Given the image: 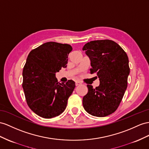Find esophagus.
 <instances>
[{
	"mask_svg": "<svg viewBox=\"0 0 149 149\" xmlns=\"http://www.w3.org/2000/svg\"><path fill=\"white\" fill-rule=\"evenodd\" d=\"M81 83L80 82H79V81H76L75 82V86H79V85H81Z\"/></svg>",
	"mask_w": 149,
	"mask_h": 149,
	"instance_id": "34e87169",
	"label": "esophagus"
}]
</instances>
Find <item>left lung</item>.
I'll use <instances>...</instances> for the list:
<instances>
[{"mask_svg":"<svg viewBox=\"0 0 149 149\" xmlns=\"http://www.w3.org/2000/svg\"><path fill=\"white\" fill-rule=\"evenodd\" d=\"M91 60V74L96 73L100 86L87 85L88 93L84 96V108L91 115L108 116L116 111L123 99L130 74L127 53L112 40H95L82 48Z\"/></svg>","mask_w":149,"mask_h":149,"instance_id":"obj_1","label":"left lung"}]
</instances>
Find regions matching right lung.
<instances>
[{
	"instance_id": "1",
	"label": "right lung",
	"mask_w": 149,
	"mask_h": 149,
	"mask_svg": "<svg viewBox=\"0 0 149 149\" xmlns=\"http://www.w3.org/2000/svg\"><path fill=\"white\" fill-rule=\"evenodd\" d=\"M72 50L70 45L51 41L29 53L22 71V88L28 106L37 115L52 118L65 109L75 84L72 80L60 83L55 74L67 67Z\"/></svg>"
}]
</instances>
